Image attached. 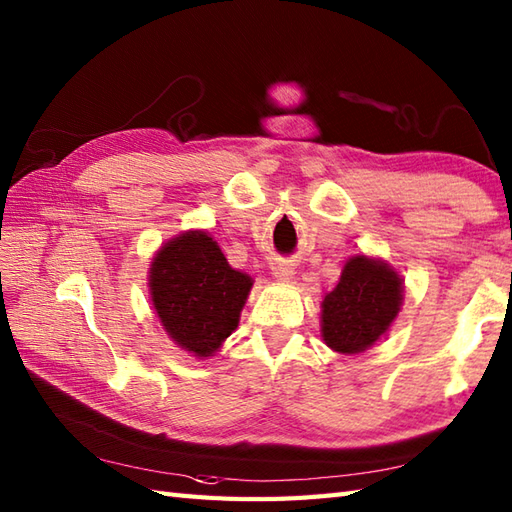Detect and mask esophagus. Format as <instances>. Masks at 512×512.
Here are the masks:
<instances>
[{"label":"esophagus","instance_id":"obj_1","mask_svg":"<svg viewBox=\"0 0 512 512\" xmlns=\"http://www.w3.org/2000/svg\"><path fill=\"white\" fill-rule=\"evenodd\" d=\"M273 275L279 281H290L292 277H295V268H292L288 259H279V262L273 264Z\"/></svg>","mask_w":512,"mask_h":512}]
</instances>
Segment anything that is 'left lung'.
<instances>
[{
    "label": "left lung",
    "instance_id": "obj_1",
    "mask_svg": "<svg viewBox=\"0 0 512 512\" xmlns=\"http://www.w3.org/2000/svg\"><path fill=\"white\" fill-rule=\"evenodd\" d=\"M400 301V277L387 264L363 255L350 259L339 284L323 299V341L341 354L367 350L396 319Z\"/></svg>",
    "mask_w": 512,
    "mask_h": 512
}]
</instances>
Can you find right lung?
I'll return each mask as SVG.
<instances>
[{
    "label": "right lung",
    "mask_w": 512,
    "mask_h": 512,
    "mask_svg": "<svg viewBox=\"0 0 512 512\" xmlns=\"http://www.w3.org/2000/svg\"><path fill=\"white\" fill-rule=\"evenodd\" d=\"M250 286V277L228 266L220 246L202 231L162 246L149 275L160 323L195 356H211L235 332Z\"/></svg>",
    "instance_id": "add662e5"
}]
</instances>
